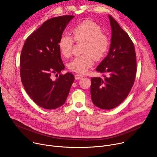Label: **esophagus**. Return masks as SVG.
<instances>
[{
    "instance_id": "esophagus-1",
    "label": "esophagus",
    "mask_w": 157,
    "mask_h": 157,
    "mask_svg": "<svg viewBox=\"0 0 157 157\" xmlns=\"http://www.w3.org/2000/svg\"><path fill=\"white\" fill-rule=\"evenodd\" d=\"M75 79H81L83 78V76L79 75V74H76V75H75Z\"/></svg>"
}]
</instances>
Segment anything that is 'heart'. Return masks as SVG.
<instances>
[{
	"label": "heart",
	"mask_w": 157,
	"mask_h": 157,
	"mask_svg": "<svg viewBox=\"0 0 157 157\" xmlns=\"http://www.w3.org/2000/svg\"><path fill=\"white\" fill-rule=\"evenodd\" d=\"M74 39L67 33H63L58 41V48L64 58H69L72 53L75 40L84 42V55L76 56L68 64V69L78 73H85L93 65L94 59L100 60L106 55L109 47V37L101 27L91 20H85L73 30Z\"/></svg>",
	"instance_id": "1"
}]
</instances>
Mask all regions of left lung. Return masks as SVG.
<instances>
[{"mask_svg":"<svg viewBox=\"0 0 157 157\" xmlns=\"http://www.w3.org/2000/svg\"><path fill=\"white\" fill-rule=\"evenodd\" d=\"M112 28L111 44L107 56L96 68L104 78H91L93 104L102 109H114L128 95L137 72L136 54L128 35L109 15Z\"/></svg>","mask_w":157,"mask_h":157,"instance_id":"left-lung-1","label":"left lung"}]
</instances>
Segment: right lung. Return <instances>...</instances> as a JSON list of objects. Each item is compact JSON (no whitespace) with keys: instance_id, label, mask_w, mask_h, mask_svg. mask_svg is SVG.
I'll return each instance as SVG.
<instances>
[{"instance_id":"right-lung-1","label":"right lung","mask_w":157,"mask_h":157,"mask_svg":"<svg viewBox=\"0 0 157 157\" xmlns=\"http://www.w3.org/2000/svg\"><path fill=\"white\" fill-rule=\"evenodd\" d=\"M74 17L63 15L45 21L26 39L21 50V82L30 98L44 109H54L63 105L75 80L71 73L52 79L53 74H59L64 68L58 43Z\"/></svg>"}]
</instances>
